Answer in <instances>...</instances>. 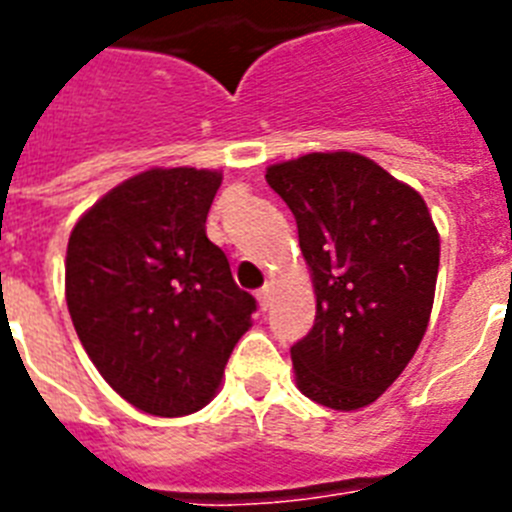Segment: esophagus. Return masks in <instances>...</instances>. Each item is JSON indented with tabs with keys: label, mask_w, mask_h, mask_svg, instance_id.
Listing matches in <instances>:
<instances>
[{
	"label": "esophagus",
	"mask_w": 512,
	"mask_h": 512,
	"mask_svg": "<svg viewBox=\"0 0 512 512\" xmlns=\"http://www.w3.org/2000/svg\"><path fill=\"white\" fill-rule=\"evenodd\" d=\"M270 294H273V289H270V286H263V289L257 291V304H260V309H268V304H270Z\"/></svg>",
	"instance_id": "34e87169"
}]
</instances>
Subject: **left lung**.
<instances>
[{
	"mask_svg": "<svg viewBox=\"0 0 512 512\" xmlns=\"http://www.w3.org/2000/svg\"><path fill=\"white\" fill-rule=\"evenodd\" d=\"M312 270L317 315L291 346L296 385L336 411L375 403L427 330L440 236L409 184L359 153H309L270 166Z\"/></svg>",
	"mask_w": 512,
	"mask_h": 512,
	"instance_id": "obj_1",
	"label": "left lung"
}]
</instances>
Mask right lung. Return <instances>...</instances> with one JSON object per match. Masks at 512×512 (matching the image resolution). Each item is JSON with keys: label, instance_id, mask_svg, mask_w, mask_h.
<instances>
[{"label": "right lung", "instance_id": "add662e5", "mask_svg": "<svg viewBox=\"0 0 512 512\" xmlns=\"http://www.w3.org/2000/svg\"><path fill=\"white\" fill-rule=\"evenodd\" d=\"M221 174L150 169L75 223L64 289L77 338L135 409L187 416L210 403L255 296L205 234Z\"/></svg>", "mask_w": 512, "mask_h": 512}]
</instances>
